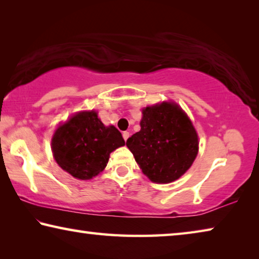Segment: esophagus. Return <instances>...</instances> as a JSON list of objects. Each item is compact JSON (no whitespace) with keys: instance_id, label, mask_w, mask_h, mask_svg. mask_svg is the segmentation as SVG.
Here are the masks:
<instances>
[{"instance_id":"34e87169","label":"esophagus","mask_w":259,"mask_h":259,"mask_svg":"<svg viewBox=\"0 0 259 259\" xmlns=\"http://www.w3.org/2000/svg\"><path fill=\"white\" fill-rule=\"evenodd\" d=\"M122 136H123V139L125 140L126 142V139L129 138V136H130V134L128 133V131H123V134H122Z\"/></svg>"}]
</instances>
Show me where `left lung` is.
Wrapping results in <instances>:
<instances>
[{"instance_id":"1","label":"left lung","mask_w":259,"mask_h":259,"mask_svg":"<svg viewBox=\"0 0 259 259\" xmlns=\"http://www.w3.org/2000/svg\"><path fill=\"white\" fill-rule=\"evenodd\" d=\"M142 171L154 183L176 181L198 154V135L186 114L176 104L143 109L140 131L126 140Z\"/></svg>"}]
</instances>
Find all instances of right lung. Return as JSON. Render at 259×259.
Segmentation results:
<instances>
[{
  "label": "right lung",
  "instance_id": "obj_1",
  "mask_svg": "<svg viewBox=\"0 0 259 259\" xmlns=\"http://www.w3.org/2000/svg\"><path fill=\"white\" fill-rule=\"evenodd\" d=\"M52 153L65 171L78 179H91L106 166L109 154L124 145L115 126H105L97 113L82 112L56 130Z\"/></svg>",
  "mask_w": 259,
  "mask_h": 259
}]
</instances>
